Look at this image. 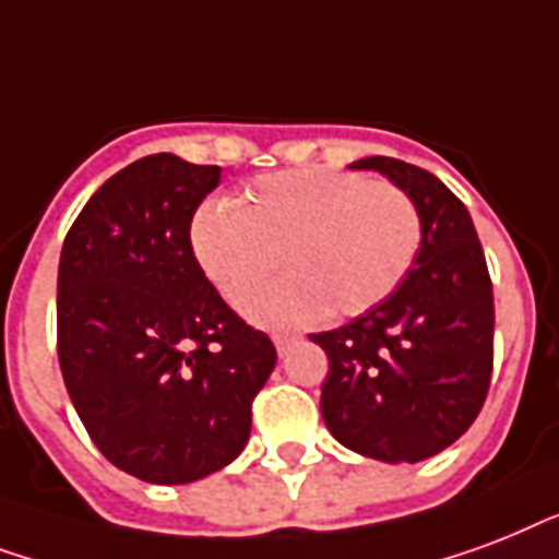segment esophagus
<instances>
[{
  "instance_id": "obj_1",
  "label": "esophagus",
  "mask_w": 559,
  "mask_h": 559,
  "mask_svg": "<svg viewBox=\"0 0 559 559\" xmlns=\"http://www.w3.org/2000/svg\"><path fill=\"white\" fill-rule=\"evenodd\" d=\"M294 341H297V335H292V332H276V335H274L276 353H280V356H285V353H288V347H292Z\"/></svg>"
}]
</instances>
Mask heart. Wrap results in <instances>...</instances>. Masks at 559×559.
<instances>
[{"label": "heart", "instance_id": "heart-1", "mask_svg": "<svg viewBox=\"0 0 559 559\" xmlns=\"http://www.w3.org/2000/svg\"><path fill=\"white\" fill-rule=\"evenodd\" d=\"M192 253L224 300H248L265 326L358 318L388 300L423 245V218L405 189L332 168H288L253 180L245 203L210 198L192 218Z\"/></svg>", "mask_w": 559, "mask_h": 559}]
</instances>
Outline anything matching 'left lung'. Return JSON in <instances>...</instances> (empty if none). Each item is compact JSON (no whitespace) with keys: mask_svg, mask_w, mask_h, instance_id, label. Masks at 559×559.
<instances>
[{"mask_svg":"<svg viewBox=\"0 0 559 559\" xmlns=\"http://www.w3.org/2000/svg\"><path fill=\"white\" fill-rule=\"evenodd\" d=\"M414 198L423 245L400 288L349 320L314 332L329 373L320 414L347 449L384 464L443 452L481 411L492 376V283L469 212L431 171L365 157Z\"/></svg>","mask_w":559,"mask_h":559,"instance_id":"8db88e82","label":"left lung"}]
</instances>
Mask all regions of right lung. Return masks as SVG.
Returning a JSON list of instances; mask_svg holds the SVG:
<instances>
[{
	"instance_id": "1",
	"label": "right lung",
	"mask_w": 559,
	"mask_h": 559,
	"mask_svg": "<svg viewBox=\"0 0 559 559\" xmlns=\"http://www.w3.org/2000/svg\"><path fill=\"white\" fill-rule=\"evenodd\" d=\"M218 166L151 154L78 212L58 267V358L102 455L148 484H189L241 455L276 365L192 253Z\"/></svg>"
}]
</instances>
